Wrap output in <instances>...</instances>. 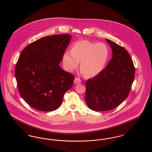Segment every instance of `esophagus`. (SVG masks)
I'll return each mask as SVG.
<instances>
[{
	"label": "esophagus",
	"mask_w": 152,
	"mask_h": 152,
	"mask_svg": "<svg viewBox=\"0 0 152 152\" xmlns=\"http://www.w3.org/2000/svg\"><path fill=\"white\" fill-rule=\"evenodd\" d=\"M81 83V80L78 78V77H75V80H74V83L75 84H79V83Z\"/></svg>",
	"instance_id": "esophagus-1"
}]
</instances>
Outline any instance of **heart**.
I'll return each instance as SVG.
<instances>
[{"instance_id": "1", "label": "heart", "mask_w": 152, "mask_h": 152, "mask_svg": "<svg viewBox=\"0 0 152 152\" xmlns=\"http://www.w3.org/2000/svg\"><path fill=\"white\" fill-rule=\"evenodd\" d=\"M109 55V49L105 43L84 40L76 42L71 51H65L62 61L65 69L69 72L75 70L81 61L82 73L87 77H92L104 70Z\"/></svg>"}]
</instances>
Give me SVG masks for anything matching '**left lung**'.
<instances>
[{
    "label": "left lung",
    "mask_w": 152,
    "mask_h": 152,
    "mask_svg": "<svg viewBox=\"0 0 152 152\" xmlns=\"http://www.w3.org/2000/svg\"><path fill=\"white\" fill-rule=\"evenodd\" d=\"M112 50V58L105 69L86 82L85 99L96 112L116 108L128 96L135 77V67L128 51L106 39Z\"/></svg>",
    "instance_id": "8db88e82"
}]
</instances>
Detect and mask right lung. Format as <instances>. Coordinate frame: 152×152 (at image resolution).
<instances>
[{
	"instance_id": "1",
	"label": "right lung",
	"mask_w": 152,
	"mask_h": 152,
	"mask_svg": "<svg viewBox=\"0 0 152 152\" xmlns=\"http://www.w3.org/2000/svg\"><path fill=\"white\" fill-rule=\"evenodd\" d=\"M71 38L69 34L48 36L21 53L15 69L18 89L25 102L37 110L57 109L73 86L75 76L59 65Z\"/></svg>"
}]
</instances>
